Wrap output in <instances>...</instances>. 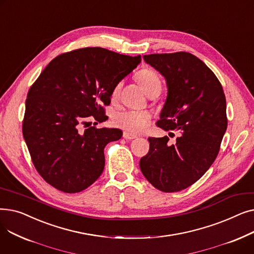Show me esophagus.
Wrapping results in <instances>:
<instances>
[{
  "instance_id": "1",
  "label": "esophagus",
  "mask_w": 254,
  "mask_h": 254,
  "mask_svg": "<svg viewBox=\"0 0 254 254\" xmlns=\"http://www.w3.org/2000/svg\"><path fill=\"white\" fill-rule=\"evenodd\" d=\"M123 137H124L126 140H132V139H136V138H137V136L130 134V132H128V131H124Z\"/></svg>"
}]
</instances>
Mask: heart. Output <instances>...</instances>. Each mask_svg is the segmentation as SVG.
<instances>
[{
  "mask_svg": "<svg viewBox=\"0 0 254 254\" xmlns=\"http://www.w3.org/2000/svg\"><path fill=\"white\" fill-rule=\"evenodd\" d=\"M137 81L147 95H149L151 91L155 89L161 90L162 88V82L158 75L149 69L140 71L137 74ZM122 82H118L112 88L111 98L113 100L118 97L120 89H122ZM150 117V114L146 111L124 110L114 113L113 123L116 127L126 130L131 132H141L148 127Z\"/></svg>",
  "mask_w": 254,
  "mask_h": 254,
  "instance_id": "b5f03b06",
  "label": "heart"
}]
</instances>
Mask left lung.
I'll return each mask as SVG.
<instances>
[{"label": "left lung", "mask_w": 254, "mask_h": 254, "mask_svg": "<svg viewBox=\"0 0 254 254\" xmlns=\"http://www.w3.org/2000/svg\"><path fill=\"white\" fill-rule=\"evenodd\" d=\"M143 59L167 83V99L156 126L179 136L172 145L167 136L148 138L149 152L140 159V169L155 189L180 191L201 178L218 154L228 127L223 89L205 63L189 52L155 53Z\"/></svg>", "instance_id": "obj_1"}]
</instances>
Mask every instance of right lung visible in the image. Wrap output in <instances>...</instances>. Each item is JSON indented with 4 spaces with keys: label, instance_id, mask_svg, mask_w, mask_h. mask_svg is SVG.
Instances as JSON below:
<instances>
[{
    "label": "right lung",
    "instance_id": "right-lung-1",
    "mask_svg": "<svg viewBox=\"0 0 254 254\" xmlns=\"http://www.w3.org/2000/svg\"><path fill=\"white\" fill-rule=\"evenodd\" d=\"M140 63V56L101 47L77 49L53 59L31 86L22 134L36 170L53 188L75 193L101 176L105 146L123 131L81 125L89 116L106 122L112 88Z\"/></svg>",
    "mask_w": 254,
    "mask_h": 254
}]
</instances>
